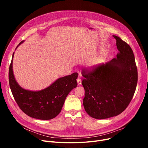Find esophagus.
<instances>
[{
    "mask_svg": "<svg viewBox=\"0 0 148 148\" xmlns=\"http://www.w3.org/2000/svg\"><path fill=\"white\" fill-rule=\"evenodd\" d=\"M77 83H78V85H81V79L80 78V75L78 76V78H77Z\"/></svg>",
    "mask_w": 148,
    "mask_h": 148,
    "instance_id": "esophagus-1",
    "label": "esophagus"
}]
</instances>
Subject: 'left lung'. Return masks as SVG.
<instances>
[{
    "mask_svg": "<svg viewBox=\"0 0 148 148\" xmlns=\"http://www.w3.org/2000/svg\"><path fill=\"white\" fill-rule=\"evenodd\" d=\"M119 51L106 64L84 69L82 85L85 90L83 105L92 118L102 119L116 116L128 107L135 94L138 70L130 46L118 36Z\"/></svg>",
    "mask_w": 148,
    "mask_h": 148,
    "instance_id": "left-lung-1",
    "label": "left lung"
}]
</instances>
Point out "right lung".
I'll list each match as a JSON object with an SVG mask.
<instances>
[{"label": "right lung", "mask_w": 148, "mask_h": 148, "mask_svg": "<svg viewBox=\"0 0 148 148\" xmlns=\"http://www.w3.org/2000/svg\"><path fill=\"white\" fill-rule=\"evenodd\" d=\"M23 42L21 41L18 46ZM13 55L14 53L9 70V81L13 96L20 110L32 118L41 120L51 119L57 116L69 92L77 86L78 73L60 78L43 90H26L15 80L12 69Z\"/></svg>", "instance_id": "add662e5"}]
</instances>
